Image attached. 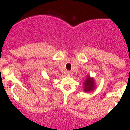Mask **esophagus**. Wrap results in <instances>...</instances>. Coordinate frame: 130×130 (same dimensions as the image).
Returning a JSON list of instances; mask_svg holds the SVG:
<instances>
[{
  "mask_svg": "<svg viewBox=\"0 0 130 130\" xmlns=\"http://www.w3.org/2000/svg\"><path fill=\"white\" fill-rule=\"evenodd\" d=\"M72 74H73V73L71 72V71H67V75L68 76H72Z\"/></svg>",
  "mask_w": 130,
  "mask_h": 130,
  "instance_id": "34e87169",
  "label": "esophagus"
}]
</instances>
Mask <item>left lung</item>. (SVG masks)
<instances>
[{
  "instance_id": "left-lung-1",
  "label": "left lung",
  "mask_w": 130,
  "mask_h": 130,
  "mask_svg": "<svg viewBox=\"0 0 130 130\" xmlns=\"http://www.w3.org/2000/svg\"><path fill=\"white\" fill-rule=\"evenodd\" d=\"M84 84V91L86 92L93 90L94 89V87H95V84H94L93 79H91L89 76L87 77V79H86Z\"/></svg>"
}]
</instances>
